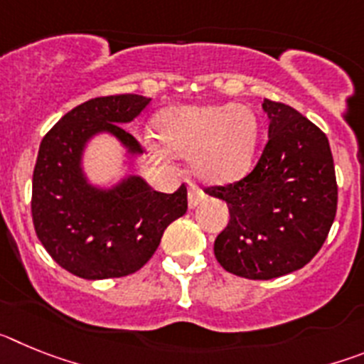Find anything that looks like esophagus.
I'll list each match as a JSON object with an SVG mask.
<instances>
[{"mask_svg":"<svg viewBox=\"0 0 364 364\" xmlns=\"http://www.w3.org/2000/svg\"><path fill=\"white\" fill-rule=\"evenodd\" d=\"M202 200H204V193H202L200 189L195 188V186H193V188H189V197H188L189 210H195V208H197Z\"/></svg>","mask_w":364,"mask_h":364,"instance_id":"obj_1","label":"esophagus"}]
</instances>
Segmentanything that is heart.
<instances>
[{"instance_id": "b5f03b06", "label": "heart", "mask_w": 364, "mask_h": 364, "mask_svg": "<svg viewBox=\"0 0 364 364\" xmlns=\"http://www.w3.org/2000/svg\"><path fill=\"white\" fill-rule=\"evenodd\" d=\"M159 138H146L159 162L191 159L200 182L224 186L250 173L259 144V122L247 105H176L156 120Z\"/></svg>"}]
</instances>
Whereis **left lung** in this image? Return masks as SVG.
Listing matches in <instances>:
<instances>
[{
    "label": "left lung",
    "instance_id": "left-lung-1",
    "mask_svg": "<svg viewBox=\"0 0 364 364\" xmlns=\"http://www.w3.org/2000/svg\"><path fill=\"white\" fill-rule=\"evenodd\" d=\"M268 144L255 169L230 186L208 188L230 208L215 239L226 272L268 281L297 272L319 252L337 210V182L328 138L294 107L262 102Z\"/></svg>",
    "mask_w": 364,
    "mask_h": 364
}]
</instances>
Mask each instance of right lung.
Returning <instances> with one entry per match:
<instances>
[{
  "mask_svg": "<svg viewBox=\"0 0 364 364\" xmlns=\"http://www.w3.org/2000/svg\"><path fill=\"white\" fill-rule=\"evenodd\" d=\"M140 95L92 98L69 111L41 140L32 175V222L63 269L89 281L125 277L153 257L166 228L188 211V189L153 191L134 164L140 144L124 129L149 105ZM112 136L128 173L111 186L90 182L82 167L88 144Z\"/></svg>",
  "mask_w": 364,
  "mask_h": 364,
  "instance_id": "add662e5",
  "label": "right lung"
}]
</instances>
